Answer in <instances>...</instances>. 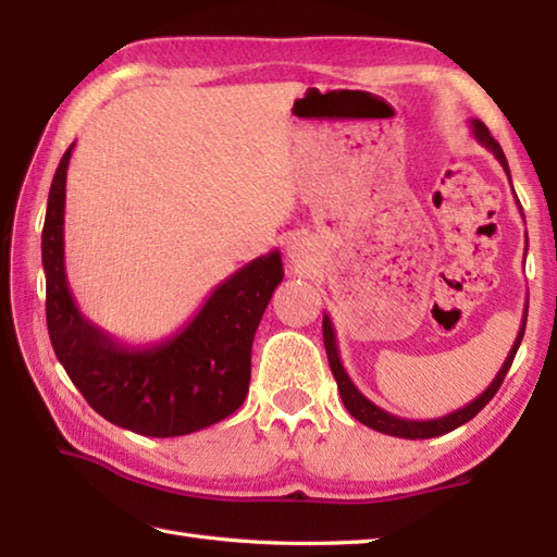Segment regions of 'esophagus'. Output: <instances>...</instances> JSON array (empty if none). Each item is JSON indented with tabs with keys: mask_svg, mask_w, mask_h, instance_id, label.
<instances>
[{
	"mask_svg": "<svg viewBox=\"0 0 557 557\" xmlns=\"http://www.w3.org/2000/svg\"><path fill=\"white\" fill-rule=\"evenodd\" d=\"M287 256L292 258V263H304L306 260V244L301 239H294L287 246Z\"/></svg>",
	"mask_w": 557,
	"mask_h": 557,
	"instance_id": "esophagus-1",
	"label": "esophagus"
}]
</instances>
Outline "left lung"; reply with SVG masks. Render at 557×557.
Segmentation results:
<instances>
[{"label":"left lung","instance_id":"left-lung-1","mask_svg":"<svg viewBox=\"0 0 557 557\" xmlns=\"http://www.w3.org/2000/svg\"><path fill=\"white\" fill-rule=\"evenodd\" d=\"M471 134H474V138L479 140L483 148H488L493 152L495 160L503 164L507 180H510V168H507L505 152H503L498 140L491 136L486 124L479 122V120H471ZM510 184H512V180H510ZM512 191H515V188H512ZM517 206H519V200H517ZM519 212H522V208H519ZM522 218H524V212H522ZM527 311H529V304L524 306V318H522V325H519V333H517L515 345H512L510 354H507L505 363L500 366L498 375L493 377V383L486 389H483V393L474 401H469V405H465V407L457 409V411H449V413H445V417H441V419H429V421L399 419V417H395V413H389V411L381 409L377 405H373L369 397H363L359 393V387L351 383V377L347 375L345 366H342L339 349H337V337H335V327H333V321H330V315L325 313L323 315V342H325L330 371H333L335 381H337L339 397H342V401H345V407H347V411L351 413L354 419L361 421L363 425H369V429H373L377 433L395 435V437H407V441H423V437H437V435H445L449 431H455V429H459V425H465L467 421L474 419L476 413L493 399V395L498 393V387L503 385L505 375H507V371H510V366L515 361V354H517L519 345H522L524 327H527Z\"/></svg>","mask_w":557,"mask_h":557}]
</instances>
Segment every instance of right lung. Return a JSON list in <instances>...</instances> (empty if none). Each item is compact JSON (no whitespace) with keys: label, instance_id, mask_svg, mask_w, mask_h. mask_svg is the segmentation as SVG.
Here are the masks:
<instances>
[{"label":"right lung","instance_id":"add662e5","mask_svg":"<svg viewBox=\"0 0 557 557\" xmlns=\"http://www.w3.org/2000/svg\"><path fill=\"white\" fill-rule=\"evenodd\" d=\"M74 146L59 160L42 227L47 330L59 363L100 417L138 435H186L227 419L244 405L253 335L285 277L280 251L220 282L180 333L158 345H122L81 313L66 282L64 208Z\"/></svg>","mask_w":557,"mask_h":557}]
</instances>
